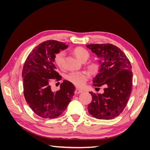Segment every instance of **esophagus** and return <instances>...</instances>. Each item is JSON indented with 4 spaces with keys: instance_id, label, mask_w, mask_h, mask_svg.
Wrapping results in <instances>:
<instances>
[{
    "instance_id": "1",
    "label": "esophagus",
    "mask_w": 150,
    "mask_h": 150,
    "mask_svg": "<svg viewBox=\"0 0 150 150\" xmlns=\"http://www.w3.org/2000/svg\"><path fill=\"white\" fill-rule=\"evenodd\" d=\"M83 90H81V89H76V91H75V93H76V94H79V93H83Z\"/></svg>"
}]
</instances>
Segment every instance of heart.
Returning <instances> with one entry per match:
<instances>
[{"label": "heart", "mask_w": 150, "mask_h": 150, "mask_svg": "<svg viewBox=\"0 0 150 150\" xmlns=\"http://www.w3.org/2000/svg\"><path fill=\"white\" fill-rule=\"evenodd\" d=\"M73 53L79 60L82 62L87 61L90 57V54L87 49L82 47H77L73 49ZM65 52L63 51L58 52L56 55L54 61L56 64L62 67L64 63ZM89 70L92 73H96L100 68V64L98 61H93L88 66ZM89 78V73L88 71H73L67 76V79L78 87H83Z\"/></svg>", "instance_id": "1"}]
</instances>
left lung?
I'll list each match as a JSON object with an SVG mask.
<instances>
[{
    "mask_svg": "<svg viewBox=\"0 0 150 150\" xmlns=\"http://www.w3.org/2000/svg\"><path fill=\"white\" fill-rule=\"evenodd\" d=\"M92 52L103 59L99 73L93 79V86L104 87V93L89 92L92 101L88 112L99 120L118 116L127 105L132 90L133 72L128 58L121 50L111 44L87 45Z\"/></svg>",
    "mask_w": 150,
    "mask_h": 150,
    "instance_id": "obj_1",
    "label": "left lung"
}]
</instances>
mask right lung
I'll return each instance as SVG.
<instances>
[{
    "label": "right lung",
    "mask_w": 150,
    "mask_h": 150,
    "mask_svg": "<svg viewBox=\"0 0 150 150\" xmlns=\"http://www.w3.org/2000/svg\"><path fill=\"white\" fill-rule=\"evenodd\" d=\"M67 47L66 44L48 40L36 46L26 59L22 69L25 101L36 115L43 118L59 116L71 102L75 91L73 84L64 81L60 89L53 91L51 79H61L54 62L55 54Z\"/></svg>",
    "instance_id": "add662e5"
}]
</instances>
